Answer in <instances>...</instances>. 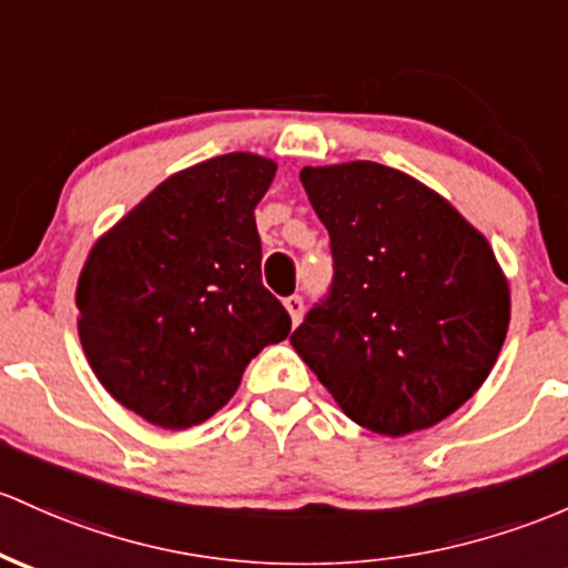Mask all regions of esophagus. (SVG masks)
I'll return each mask as SVG.
<instances>
[{
	"label": "esophagus",
	"mask_w": 568,
	"mask_h": 568,
	"mask_svg": "<svg viewBox=\"0 0 568 568\" xmlns=\"http://www.w3.org/2000/svg\"><path fill=\"white\" fill-rule=\"evenodd\" d=\"M285 310H288L291 321H294V326H296V323L302 321V315H304V298L298 294L288 296V298H285Z\"/></svg>",
	"instance_id": "1"
}]
</instances>
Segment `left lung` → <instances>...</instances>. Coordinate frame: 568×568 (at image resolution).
Instances as JSON below:
<instances>
[{
  "instance_id": "1",
  "label": "left lung",
  "mask_w": 568,
  "mask_h": 568,
  "mask_svg": "<svg viewBox=\"0 0 568 568\" xmlns=\"http://www.w3.org/2000/svg\"><path fill=\"white\" fill-rule=\"evenodd\" d=\"M334 277L291 345L342 413L385 436L436 426L494 369L509 288L488 240L409 174L304 166Z\"/></svg>"
}]
</instances>
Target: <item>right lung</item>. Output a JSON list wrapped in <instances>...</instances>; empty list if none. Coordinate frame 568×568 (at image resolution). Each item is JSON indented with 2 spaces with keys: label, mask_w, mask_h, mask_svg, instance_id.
<instances>
[{
  "label": "right lung",
  "mask_w": 568,
  "mask_h": 568,
  "mask_svg": "<svg viewBox=\"0 0 568 568\" xmlns=\"http://www.w3.org/2000/svg\"><path fill=\"white\" fill-rule=\"evenodd\" d=\"M274 161L226 153L172 174L110 229L80 272L78 332L93 375L161 428L215 415L291 315L261 283L255 204Z\"/></svg>",
  "instance_id": "1"
}]
</instances>
